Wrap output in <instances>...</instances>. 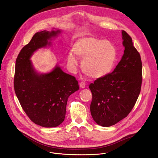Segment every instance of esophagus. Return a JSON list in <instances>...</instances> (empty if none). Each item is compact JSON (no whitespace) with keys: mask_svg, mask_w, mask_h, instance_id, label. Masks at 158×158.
Returning a JSON list of instances; mask_svg holds the SVG:
<instances>
[{"mask_svg":"<svg viewBox=\"0 0 158 158\" xmlns=\"http://www.w3.org/2000/svg\"><path fill=\"white\" fill-rule=\"evenodd\" d=\"M85 85L86 84H85V82L81 81V82H80V87L81 88V89H84V88L85 87Z\"/></svg>","mask_w":158,"mask_h":158,"instance_id":"34e87169","label":"esophagus"}]
</instances>
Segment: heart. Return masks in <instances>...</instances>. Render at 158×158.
Wrapping results in <instances>:
<instances>
[{
	"instance_id": "heart-1",
	"label": "heart",
	"mask_w": 158,
	"mask_h": 158,
	"mask_svg": "<svg viewBox=\"0 0 158 158\" xmlns=\"http://www.w3.org/2000/svg\"><path fill=\"white\" fill-rule=\"evenodd\" d=\"M72 50L75 56L82 59V71L93 79L107 77L114 69L117 62V49L109 40L84 37L75 42ZM67 60L72 67L77 65V59L72 52L68 54Z\"/></svg>"
}]
</instances>
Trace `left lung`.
Returning a JSON list of instances; mask_svg holds the SVG:
<instances>
[{
  "instance_id": "8db88e82",
  "label": "left lung",
  "mask_w": 158,
  "mask_h": 158,
  "mask_svg": "<svg viewBox=\"0 0 158 158\" xmlns=\"http://www.w3.org/2000/svg\"><path fill=\"white\" fill-rule=\"evenodd\" d=\"M124 53L114 70L89 85L93 94L90 106L94 121L102 127L115 125L127 116L141 91L142 64L131 37L122 31Z\"/></svg>"
}]
</instances>
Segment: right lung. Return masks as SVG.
I'll return each instance as SVG.
<instances>
[{"mask_svg":"<svg viewBox=\"0 0 158 158\" xmlns=\"http://www.w3.org/2000/svg\"><path fill=\"white\" fill-rule=\"evenodd\" d=\"M61 33L56 29L36 33L16 60L15 92L29 119L44 127H55L64 122L67 99L79 89L75 77L57 64L51 71L39 73L30 60L36 51L50 46L52 38Z\"/></svg>","mask_w":158,"mask_h":158,"instance_id":"right-lung-1","label":"right lung"}]
</instances>
